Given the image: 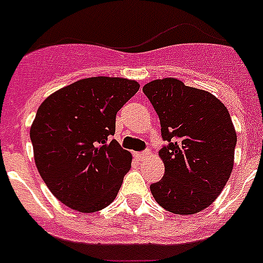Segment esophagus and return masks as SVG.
<instances>
[{"label": "esophagus", "instance_id": "1", "mask_svg": "<svg viewBox=\"0 0 263 263\" xmlns=\"http://www.w3.org/2000/svg\"><path fill=\"white\" fill-rule=\"evenodd\" d=\"M136 158L138 160H141V162H142V160H145V159H147L148 157H150V152H143V153H136Z\"/></svg>", "mask_w": 263, "mask_h": 263}]
</instances>
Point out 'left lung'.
<instances>
[{
    "mask_svg": "<svg viewBox=\"0 0 263 263\" xmlns=\"http://www.w3.org/2000/svg\"><path fill=\"white\" fill-rule=\"evenodd\" d=\"M143 93L170 142L159 152L164 175L150 191L168 212H201L221 194L233 170L237 133L231 115L212 93L175 78L150 81Z\"/></svg>",
    "mask_w": 263,
    "mask_h": 263,
    "instance_id": "8db88e82",
    "label": "left lung"
}]
</instances>
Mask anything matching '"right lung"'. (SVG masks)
Listing matches in <instances>:
<instances>
[{
	"label": "right lung",
	"instance_id": "obj_1",
	"mask_svg": "<svg viewBox=\"0 0 263 263\" xmlns=\"http://www.w3.org/2000/svg\"><path fill=\"white\" fill-rule=\"evenodd\" d=\"M138 89L136 80L95 76L39 105L30 127L34 160L48 190L71 210L97 212L117 196L133 157L110 136L117 111Z\"/></svg>",
	"mask_w": 263,
	"mask_h": 263
}]
</instances>
